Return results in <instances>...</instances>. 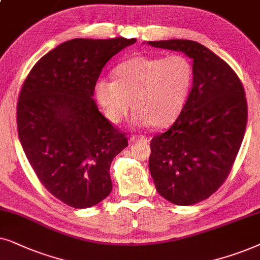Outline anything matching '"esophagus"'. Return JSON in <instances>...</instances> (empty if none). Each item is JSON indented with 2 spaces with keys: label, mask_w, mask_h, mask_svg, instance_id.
Wrapping results in <instances>:
<instances>
[{
  "label": "esophagus",
  "mask_w": 260,
  "mask_h": 260,
  "mask_svg": "<svg viewBox=\"0 0 260 260\" xmlns=\"http://www.w3.org/2000/svg\"><path fill=\"white\" fill-rule=\"evenodd\" d=\"M148 139L146 137H144V136H132L129 138V143L131 144H134V143H137V141H147Z\"/></svg>",
  "instance_id": "obj_1"
}]
</instances>
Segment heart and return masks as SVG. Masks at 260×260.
I'll list each match as a JSON object with an SVG mask.
<instances>
[{"label":"heart","instance_id":"heart-1","mask_svg":"<svg viewBox=\"0 0 260 260\" xmlns=\"http://www.w3.org/2000/svg\"><path fill=\"white\" fill-rule=\"evenodd\" d=\"M116 81L99 78L95 98L107 119L120 123L131 109L136 126L162 128L184 108L193 82V68L182 54L169 57L138 55L115 68Z\"/></svg>","mask_w":260,"mask_h":260}]
</instances>
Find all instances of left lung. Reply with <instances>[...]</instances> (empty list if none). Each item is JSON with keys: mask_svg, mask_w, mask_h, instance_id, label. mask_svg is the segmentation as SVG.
<instances>
[{"mask_svg": "<svg viewBox=\"0 0 260 260\" xmlns=\"http://www.w3.org/2000/svg\"><path fill=\"white\" fill-rule=\"evenodd\" d=\"M147 44L192 59L184 108L166 132L152 138L148 159L157 191L175 205L191 206L213 195L230 175L246 129L245 90L233 69L196 41Z\"/></svg>", "mask_w": 260, "mask_h": 260, "instance_id": "left-lung-1", "label": "left lung"}]
</instances>
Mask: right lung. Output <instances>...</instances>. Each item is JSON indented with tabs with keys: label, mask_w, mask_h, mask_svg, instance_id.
Listing matches in <instances>:
<instances>
[{
	"label": "right lung",
	"mask_w": 260,
	"mask_h": 260,
	"mask_svg": "<svg viewBox=\"0 0 260 260\" xmlns=\"http://www.w3.org/2000/svg\"><path fill=\"white\" fill-rule=\"evenodd\" d=\"M136 41H65L37 61L20 91L17 132L26 157L45 188L74 208L96 206L112 191L110 164L128 140L92 96L107 61Z\"/></svg>",
	"instance_id": "obj_1"
}]
</instances>
